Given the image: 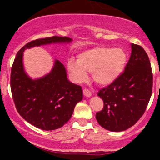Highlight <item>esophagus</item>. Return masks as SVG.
<instances>
[{"instance_id":"1","label":"esophagus","mask_w":160,"mask_h":160,"mask_svg":"<svg viewBox=\"0 0 160 160\" xmlns=\"http://www.w3.org/2000/svg\"><path fill=\"white\" fill-rule=\"evenodd\" d=\"M83 94H84V95L87 98L90 97V96L92 95L91 92H90L89 90H87V89H84V90H83Z\"/></svg>"}]
</instances>
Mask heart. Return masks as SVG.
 I'll use <instances>...</instances> for the list:
<instances>
[{
    "instance_id": "1",
    "label": "heart",
    "mask_w": 160,
    "mask_h": 160,
    "mask_svg": "<svg viewBox=\"0 0 160 160\" xmlns=\"http://www.w3.org/2000/svg\"><path fill=\"white\" fill-rule=\"evenodd\" d=\"M127 63V53L121 48L96 46L78 55V61L67 62V69L72 80L76 83L85 82L87 72L92 73L94 82L109 85L122 73Z\"/></svg>"
}]
</instances>
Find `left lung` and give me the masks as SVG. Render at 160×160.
<instances>
[{
    "label": "left lung",
    "instance_id": "obj_1",
    "mask_svg": "<svg viewBox=\"0 0 160 160\" xmlns=\"http://www.w3.org/2000/svg\"><path fill=\"white\" fill-rule=\"evenodd\" d=\"M152 84V66L146 51L131 44V57L123 73L98 93L104 102L102 110L96 113L98 122L114 132L135 125L146 111Z\"/></svg>",
    "mask_w": 160,
    "mask_h": 160
}]
</instances>
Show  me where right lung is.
Returning a JSON list of instances; mask_svg holds the SVG:
<instances>
[{"label": "right lung", "mask_w": 160, "mask_h": 160, "mask_svg": "<svg viewBox=\"0 0 160 160\" xmlns=\"http://www.w3.org/2000/svg\"><path fill=\"white\" fill-rule=\"evenodd\" d=\"M71 42L66 37L37 39L24 46L14 59L10 87L17 111L28 122L42 130L63 127L71 118L76 104L82 99V90L68 80L66 68L58 60H55L52 70L44 77L29 78L24 70L23 52L34 46Z\"/></svg>", "instance_id": "1"}]
</instances>
